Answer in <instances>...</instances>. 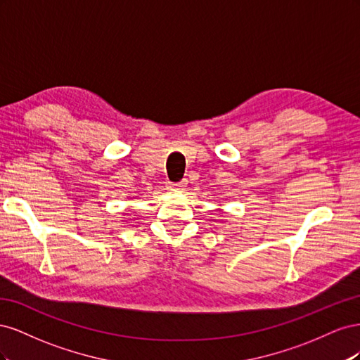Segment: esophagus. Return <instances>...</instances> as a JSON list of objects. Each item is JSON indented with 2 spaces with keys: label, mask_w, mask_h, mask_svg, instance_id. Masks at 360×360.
I'll use <instances>...</instances> for the list:
<instances>
[{
  "label": "esophagus",
  "mask_w": 360,
  "mask_h": 360,
  "mask_svg": "<svg viewBox=\"0 0 360 360\" xmlns=\"http://www.w3.org/2000/svg\"><path fill=\"white\" fill-rule=\"evenodd\" d=\"M188 181H179V183H168V189L169 191H181L186 188Z\"/></svg>",
  "instance_id": "esophagus-1"
}]
</instances>
